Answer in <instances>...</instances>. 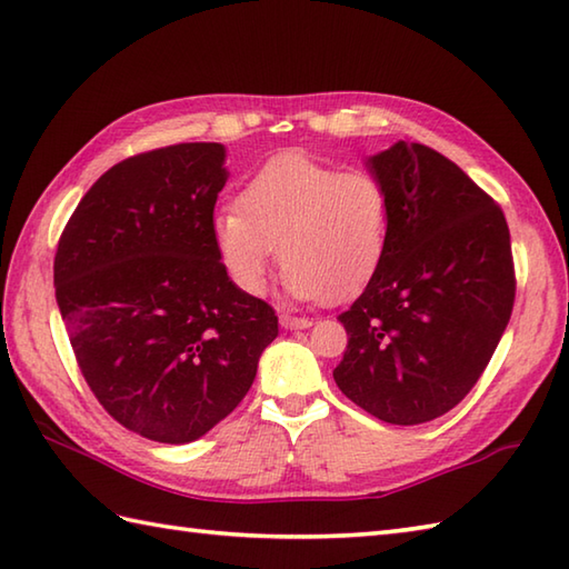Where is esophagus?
I'll list each match as a JSON object with an SVG mask.
<instances>
[{"mask_svg":"<svg viewBox=\"0 0 569 569\" xmlns=\"http://www.w3.org/2000/svg\"><path fill=\"white\" fill-rule=\"evenodd\" d=\"M278 320H281V328H286V330H308L310 325H312V320L288 316V312H283V316L278 318Z\"/></svg>","mask_w":569,"mask_h":569,"instance_id":"obj_1","label":"esophagus"}]
</instances>
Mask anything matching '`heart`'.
I'll return each instance as SVG.
<instances>
[{"instance_id":"b5f03b06","label":"heart","mask_w":569,"mask_h":569,"mask_svg":"<svg viewBox=\"0 0 569 569\" xmlns=\"http://www.w3.org/2000/svg\"><path fill=\"white\" fill-rule=\"evenodd\" d=\"M391 200L377 176L342 171L283 153L263 163L212 217L217 259L249 296L266 286L276 244L286 261L283 291L296 300L357 296L389 249Z\"/></svg>"}]
</instances>
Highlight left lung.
I'll return each instance as SVG.
<instances>
[{
	"label": "left lung",
	"mask_w": 569,
	"mask_h": 569,
	"mask_svg": "<svg viewBox=\"0 0 569 569\" xmlns=\"http://www.w3.org/2000/svg\"><path fill=\"white\" fill-rule=\"evenodd\" d=\"M389 190V249L340 320V391L391 426L445 416L471 391L509 325L516 296L501 208L462 168L422 143L367 159Z\"/></svg>",
	"instance_id": "left-lung-1"
}]
</instances>
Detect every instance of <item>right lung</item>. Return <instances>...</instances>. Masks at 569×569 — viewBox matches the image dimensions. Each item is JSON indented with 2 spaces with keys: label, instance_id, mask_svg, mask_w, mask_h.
<instances>
[{
  "label": "right lung",
  "instance_id": "right-lung-1",
  "mask_svg": "<svg viewBox=\"0 0 569 569\" xmlns=\"http://www.w3.org/2000/svg\"><path fill=\"white\" fill-rule=\"evenodd\" d=\"M222 143H176L112 166L72 212L56 300L84 381L131 432L186 445L251 389L278 335L269 303L217 259Z\"/></svg>",
  "mask_w": 569,
  "mask_h": 569
}]
</instances>
